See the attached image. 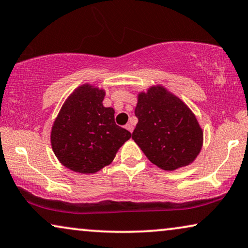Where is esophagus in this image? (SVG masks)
<instances>
[{
  "label": "esophagus",
  "instance_id": "obj_1",
  "mask_svg": "<svg viewBox=\"0 0 248 248\" xmlns=\"http://www.w3.org/2000/svg\"><path fill=\"white\" fill-rule=\"evenodd\" d=\"M125 127H126V130L127 131H130L131 132V133H132V132H133V124H132V123H127L126 125H125Z\"/></svg>",
  "mask_w": 248,
  "mask_h": 248
}]
</instances>
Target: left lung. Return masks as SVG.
Masks as SVG:
<instances>
[{"label": "left lung", "instance_id": "obj_1", "mask_svg": "<svg viewBox=\"0 0 248 248\" xmlns=\"http://www.w3.org/2000/svg\"><path fill=\"white\" fill-rule=\"evenodd\" d=\"M138 124L132 139L147 158L165 171L195 160L202 146V131L188 106L157 85L138 95Z\"/></svg>", "mask_w": 248, "mask_h": 248}]
</instances>
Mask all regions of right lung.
<instances>
[{
	"label": "right lung",
	"instance_id": "right-lung-1",
	"mask_svg": "<svg viewBox=\"0 0 248 248\" xmlns=\"http://www.w3.org/2000/svg\"><path fill=\"white\" fill-rule=\"evenodd\" d=\"M105 91L78 86L61 107L52 125L54 155L74 172L95 173L109 165L131 133L115 123V110L102 105Z\"/></svg>",
	"mask_w": 248,
	"mask_h": 248
}]
</instances>
